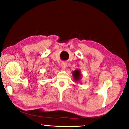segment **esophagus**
<instances>
[{"label": "esophagus", "mask_w": 129, "mask_h": 129, "mask_svg": "<svg viewBox=\"0 0 129 129\" xmlns=\"http://www.w3.org/2000/svg\"><path fill=\"white\" fill-rule=\"evenodd\" d=\"M67 63L65 62H62V63H61V67H62V69H64V70H65V68H66L67 67Z\"/></svg>", "instance_id": "esophagus-1"}]
</instances>
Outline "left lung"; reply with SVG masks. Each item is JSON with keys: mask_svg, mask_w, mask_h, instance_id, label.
<instances>
[{"mask_svg": "<svg viewBox=\"0 0 129 129\" xmlns=\"http://www.w3.org/2000/svg\"><path fill=\"white\" fill-rule=\"evenodd\" d=\"M72 75L73 76H74V80H75V81H78V80H79L80 79V78H81V77H80L81 74H80V71L79 70H76L74 71H73Z\"/></svg>", "mask_w": 129, "mask_h": 129, "instance_id": "left-lung-1", "label": "left lung"}]
</instances>
